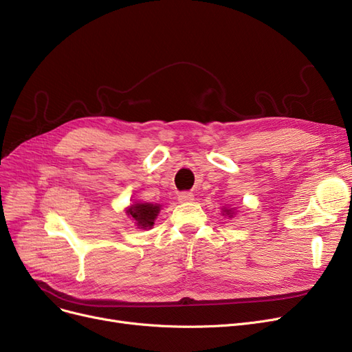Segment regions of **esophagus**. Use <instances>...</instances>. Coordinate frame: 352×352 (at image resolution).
Segmentation results:
<instances>
[{"mask_svg":"<svg viewBox=\"0 0 352 352\" xmlns=\"http://www.w3.org/2000/svg\"><path fill=\"white\" fill-rule=\"evenodd\" d=\"M194 200V194L190 191H184L178 194V201L179 203H191Z\"/></svg>","mask_w":352,"mask_h":352,"instance_id":"obj_1","label":"esophagus"}]
</instances>
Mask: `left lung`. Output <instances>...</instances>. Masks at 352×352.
<instances>
[{
    "mask_svg": "<svg viewBox=\"0 0 352 352\" xmlns=\"http://www.w3.org/2000/svg\"><path fill=\"white\" fill-rule=\"evenodd\" d=\"M222 214L232 219L235 216V209H232V207H222Z\"/></svg>",
    "mask_w": 352,
    "mask_h": 352,
    "instance_id": "left-lung-1",
    "label": "left lung"
}]
</instances>
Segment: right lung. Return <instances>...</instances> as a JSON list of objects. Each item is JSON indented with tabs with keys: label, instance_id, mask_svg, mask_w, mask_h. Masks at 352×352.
<instances>
[{
	"label": "right lung",
	"instance_id": "1",
	"mask_svg": "<svg viewBox=\"0 0 352 352\" xmlns=\"http://www.w3.org/2000/svg\"><path fill=\"white\" fill-rule=\"evenodd\" d=\"M162 209L161 204L156 203H145V201H135L126 207V214L130 220H133L138 229H152L155 219L158 217Z\"/></svg>",
	"mask_w": 352,
	"mask_h": 352
}]
</instances>
